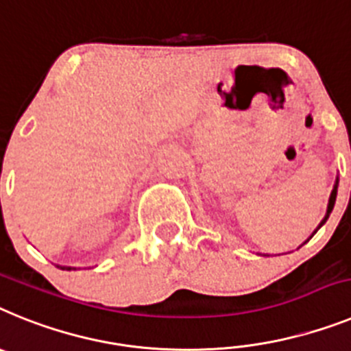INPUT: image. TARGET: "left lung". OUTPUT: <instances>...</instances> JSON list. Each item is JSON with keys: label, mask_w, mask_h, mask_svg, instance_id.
Returning <instances> with one entry per match:
<instances>
[{"label": "left lung", "mask_w": 351, "mask_h": 351, "mask_svg": "<svg viewBox=\"0 0 351 351\" xmlns=\"http://www.w3.org/2000/svg\"><path fill=\"white\" fill-rule=\"evenodd\" d=\"M337 182H339V180H336V185H334V191H332V194H330V199H328V206H327V215H325V219H323V221H322V224H325V221H327V219H328V215H330L332 208H334V203H336V196H337ZM322 224H319V226H322Z\"/></svg>", "instance_id": "obj_1"}]
</instances>
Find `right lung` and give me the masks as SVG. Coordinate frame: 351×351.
<instances>
[{
	"label": "right lung",
	"mask_w": 351,
	"mask_h": 351,
	"mask_svg": "<svg viewBox=\"0 0 351 351\" xmlns=\"http://www.w3.org/2000/svg\"><path fill=\"white\" fill-rule=\"evenodd\" d=\"M63 268V270H72V268H70V267H62Z\"/></svg>",
	"instance_id": "obj_1"
}]
</instances>
